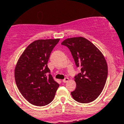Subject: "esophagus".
Masks as SVG:
<instances>
[{
    "label": "esophagus",
    "mask_w": 124,
    "mask_h": 124,
    "mask_svg": "<svg viewBox=\"0 0 124 124\" xmlns=\"http://www.w3.org/2000/svg\"><path fill=\"white\" fill-rule=\"evenodd\" d=\"M68 81H69V78H64V79L63 80V83H67V82Z\"/></svg>",
    "instance_id": "34e87169"
}]
</instances>
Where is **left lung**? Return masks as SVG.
Returning a JSON list of instances; mask_svg holds the SVG:
<instances>
[{
    "mask_svg": "<svg viewBox=\"0 0 124 124\" xmlns=\"http://www.w3.org/2000/svg\"><path fill=\"white\" fill-rule=\"evenodd\" d=\"M61 45L70 49L76 65L81 69L74 77L76 87L71 93L72 97L81 103L94 101L102 91L107 80L108 68L104 56L84 37L67 38Z\"/></svg>",
    "mask_w": 124,
    "mask_h": 124,
    "instance_id": "obj_1",
    "label": "left lung"
}]
</instances>
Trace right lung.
I'll list each match as a JSON object with an SVG mask.
<instances>
[{"label":"right lung","mask_w":124,"mask_h":124,"mask_svg":"<svg viewBox=\"0 0 124 124\" xmlns=\"http://www.w3.org/2000/svg\"><path fill=\"white\" fill-rule=\"evenodd\" d=\"M59 41V38L35 40L26 48L17 61L14 73L17 86L25 99L34 106L50 104L59 87L47 66L51 51Z\"/></svg>","instance_id":"right-lung-1"}]
</instances>
